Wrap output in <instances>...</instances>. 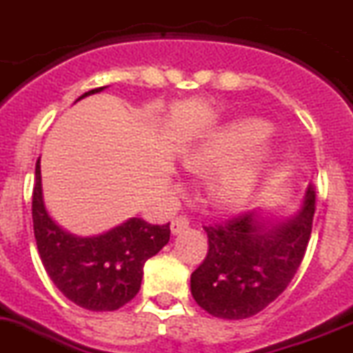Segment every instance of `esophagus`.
I'll use <instances>...</instances> for the list:
<instances>
[{
	"instance_id": "1",
	"label": "esophagus",
	"mask_w": 353,
	"mask_h": 353,
	"mask_svg": "<svg viewBox=\"0 0 353 353\" xmlns=\"http://www.w3.org/2000/svg\"><path fill=\"white\" fill-rule=\"evenodd\" d=\"M188 225L190 222L186 216H177V219H174L172 223H170V231H172V234H181L185 229H188Z\"/></svg>"
}]
</instances>
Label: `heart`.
Here are the masks:
<instances>
[{
    "label": "heart",
    "mask_w": 353,
    "mask_h": 353,
    "mask_svg": "<svg viewBox=\"0 0 353 353\" xmlns=\"http://www.w3.org/2000/svg\"><path fill=\"white\" fill-rule=\"evenodd\" d=\"M270 134L272 125L263 119H232L190 143L181 163L190 172L211 176L208 201L216 210L236 213L252 204L277 159Z\"/></svg>",
    "instance_id": "obj_1"
}]
</instances>
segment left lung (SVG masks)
<instances>
[{
	"instance_id": "1",
	"label": "left lung",
	"mask_w": 353,
	"mask_h": 353,
	"mask_svg": "<svg viewBox=\"0 0 353 353\" xmlns=\"http://www.w3.org/2000/svg\"><path fill=\"white\" fill-rule=\"evenodd\" d=\"M314 188L286 219L252 210L206 228L208 256L190 277L192 296L223 320H243L272 304L295 277L311 238Z\"/></svg>"
}]
</instances>
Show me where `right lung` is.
I'll use <instances>...</instances> for the list:
<instances>
[{
	"label": "right lung",
	"mask_w": 353,
	"mask_h": 353,
	"mask_svg": "<svg viewBox=\"0 0 353 353\" xmlns=\"http://www.w3.org/2000/svg\"><path fill=\"white\" fill-rule=\"evenodd\" d=\"M106 87L85 92L76 101L99 94ZM33 231L37 249L49 279L63 295L88 311H115L140 290L143 265L170 240V228L128 219L110 231L78 236L49 214L42 194L41 158L35 167Z\"/></svg>",
	"instance_id": "1"
}]
</instances>
